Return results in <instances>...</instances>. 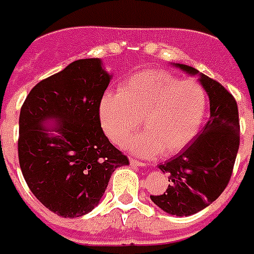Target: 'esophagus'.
<instances>
[{"instance_id": "obj_1", "label": "esophagus", "mask_w": 254, "mask_h": 254, "mask_svg": "<svg viewBox=\"0 0 254 254\" xmlns=\"http://www.w3.org/2000/svg\"><path fill=\"white\" fill-rule=\"evenodd\" d=\"M130 164L134 165V167H142V168H143V167H146V164H145V163L138 161V160H135V159H130Z\"/></svg>"}]
</instances>
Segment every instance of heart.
Segmentation results:
<instances>
[{"label": "heart", "instance_id": "b5f03b06", "mask_svg": "<svg viewBox=\"0 0 254 254\" xmlns=\"http://www.w3.org/2000/svg\"><path fill=\"white\" fill-rule=\"evenodd\" d=\"M105 134L122 145L140 125L147 132L130 138L126 147L141 157L174 156L198 134L206 113V93L194 80H179L163 69L142 71L124 80L119 93L100 101Z\"/></svg>", "mask_w": 254, "mask_h": 254}]
</instances>
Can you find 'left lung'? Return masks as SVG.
<instances>
[{
  "instance_id": "8db88e82",
  "label": "left lung",
  "mask_w": 254,
  "mask_h": 254,
  "mask_svg": "<svg viewBox=\"0 0 254 254\" xmlns=\"http://www.w3.org/2000/svg\"><path fill=\"white\" fill-rule=\"evenodd\" d=\"M171 65L198 76L209 98L210 115L190 146L159 165L170 185L164 194L150 195V199L165 213L190 216L209 206L230 182L239 147L238 107L219 82L186 64Z\"/></svg>"
}]
</instances>
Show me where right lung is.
Listing matches in <instances>:
<instances>
[{"label": "right lung", "instance_id": "right-lung-1", "mask_svg": "<svg viewBox=\"0 0 254 254\" xmlns=\"http://www.w3.org/2000/svg\"><path fill=\"white\" fill-rule=\"evenodd\" d=\"M111 79L101 59L76 60L41 80L21 107V172L32 194L59 216L91 212L113 171L128 165L100 122V101Z\"/></svg>", "mask_w": 254, "mask_h": 254}]
</instances>
